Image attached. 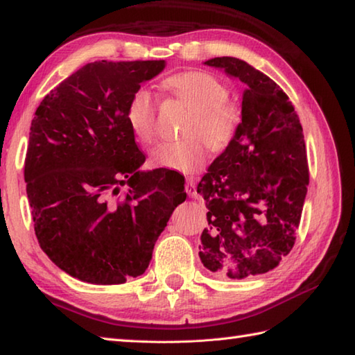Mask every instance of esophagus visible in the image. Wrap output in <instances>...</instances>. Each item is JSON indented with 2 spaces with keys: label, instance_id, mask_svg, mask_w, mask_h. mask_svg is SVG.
Here are the masks:
<instances>
[{
  "label": "esophagus",
  "instance_id": "esophagus-1",
  "mask_svg": "<svg viewBox=\"0 0 355 355\" xmlns=\"http://www.w3.org/2000/svg\"><path fill=\"white\" fill-rule=\"evenodd\" d=\"M186 193L189 195L191 198H198L200 193L197 192V186H195V183L192 182V180H187L186 183Z\"/></svg>",
  "mask_w": 355,
  "mask_h": 355
}]
</instances>
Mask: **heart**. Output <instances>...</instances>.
<instances>
[{
  "label": "heart",
  "instance_id": "b5f03b06",
  "mask_svg": "<svg viewBox=\"0 0 355 355\" xmlns=\"http://www.w3.org/2000/svg\"><path fill=\"white\" fill-rule=\"evenodd\" d=\"M163 88L180 102L191 116L180 141H162L150 149L149 163L154 168L189 173L207 160V145L221 153L233 141L239 126L238 110L227 102L229 88L206 71H184L163 80ZM155 102L146 89H137L126 108V123L137 140L148 143L155 131ZM205 141L202 142L200 139Z\"/></svg>",
  "mask_w": 355,
  "mask_h": 355
}]
</instances>
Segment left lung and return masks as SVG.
Returning <instances> with one entry per match:
<instances>
[{
	"instance_id": "obj_1",
	"label": "left lung",
	"mask_w": 355,
	"mask_h": 355,
	"mask_svg": "<svg viewBox=\"0 0 355 355\" xmlns=\"http://www.w3.org/2000/svg\"><path fill=\"white\" fill-rule=\"evenodd\" d=\"M245 85L235 139L201 178L209 227L200 259L230 279L262 275L291 252L310 183L302 125L288 96L252 65L223 56L205 62Z\"/></svg>"
}]
</instances>
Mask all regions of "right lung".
<instances>
[{"mask_svg":"<svg viewBox=\"0 0 355 355\" xmlns=\"http://www.w3.org/2000/svg\"><path fill=\"white\" fill-rule=\"evenodd\" d=\"M164 67L87 64L35 112L24 166L35 233L44 253L79 281L116 285L145 273L186 200L168 173L140 169L145 155L126 123L131 96Z\"/></svg>","mask_w":355,"mask_h":355,"instance_id":"1","label":"right lung"}]
</instances>
